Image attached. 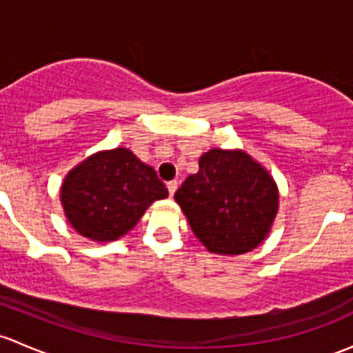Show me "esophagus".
<instances>
[{
    "instance_id": "obj_1",
    "label": "esophagus",
    "mask_w": 353,
    "mask_h": 353,
    "mask_svg": "<svg viewBox=\"0 0 353 353\" xmlns=\"http://www.w3.org/2000/svg\"><path fill=\"white\" fill-rule=\"evenodd\" d=\"M167 189H169V196L172 198L174 192H176L177 189V181H169V183H167Z\"/></svg>"
}]
</instances>
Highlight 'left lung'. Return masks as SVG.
I'll list each match as a JSON object with an SVG mask.
<instances>
[{
  "instance_id": "obj_1",
  "label": "left lung",
  "mask_w": 353,
  "mask_h": 353,
  "mask_svg": "<svg viewBox=\"0 0 353 353\" xmlns=\"http://www.w3.org/2000/svg\"><path fill=\"white\" fill-rule=\"evenodd\" d=\"M192 233L218 255H242L269 235L279 211V188L242 148H211L174 194Z\"/></svg>"
}]
</instances>
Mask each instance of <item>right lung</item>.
Segmentation results:
<instances>
[{"instance_id":"1","label":"right lung","mask_w":353,"mask_h":353,"mask_svg":"<svg viewBox=\"0 0 353 353\" xmlns=\"http://www.w3.org/2000/svg\"><path fill=\"white\" fill-rule=\"evenodd\" d=\"M167 196L154 167L125 147L89 155L69 170L61 186L69 225L99 243L127 235L152 203Z\"/></svg>"}]
</instances>
